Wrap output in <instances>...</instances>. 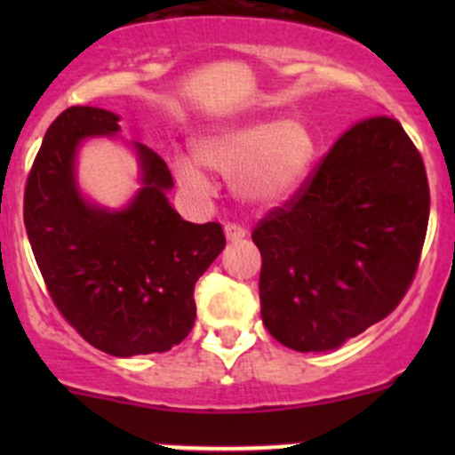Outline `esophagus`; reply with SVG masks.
Instances as JSON below:
<instances>
[{
    "label": "esophagus",
    "instance_id": "34e87169",
    "mask_svg": "<svg viewBox=\"0 0 455 455\" xmlns=\"http://www.w3.org/2000/svg\"><path fill=\"white\" fill-rule=\"evenodd\" d=\"M224 233H227L228 242H240L246 237V228L242 227V224H235V222H228L227 227H224Z\"/></svg>",
    "mask_w": 455,
    "mask_h": 455
}]
</instances>
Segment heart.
Here are the masks:
<instances>
[{
  "label": "heart",
  "mask_w": 455,
  "mask_h": 455,
  "mask_svg": "<svg viewBox=\"0 0 455 455\" xmlns=\"http://www.w3.org/2000/svg\"><path fill=\"white\" fill-rule=\"evenodd\" d=\"M315 154V140L299 121H249L222 127L198 142V158L211 172L235 180L242 198L253 204L286 200L304 180ZM185 189L206 196L209 178L189 156L173 160Z\"/></svg>",
  "instance_id": "1"
}]
</instances>
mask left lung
I'll use <instances>...</instances> for the list:
<instances>
[{"label": "left lung", "instance_id": "obj_1", "mask_svg": "<svg viewBox=\"0 0 455 455\" xmlns=\"http://www.w3.org/2000/svg\"><path fill=\"white\" fill-rule=\"evenodd\" d=\"M427 222L423 156L401 123H355L253 228L268 332L297 352H323L385 319L414 282Z\"/></svg>", "mask_w": 455, "mask_h": 455}]
</instances>
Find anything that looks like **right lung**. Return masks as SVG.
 Returning <instances> with one entry per match:
<instances>
[{
  "instance_id": "obj_1",
  "label": "right lung",
  "mask_w": 455,
  "mask_h": 455,
  "mask_svg": "<svg viewBox=\"0 0 455 455\" xmlns=\"http://www.w3.org/2000/svg\"><path fill=\"white\" fill-rule=\"evenodd\" d=\"M116 132V114L87 105L54 118L26 180V233L54 306L90 346L112 356L167 352L194 328L196 282L227 237L220 222H185L172 209V172L142 145L134 202L116 213L87 204L75 185L76 147Z\"/></svg>"
}]
</instances>
